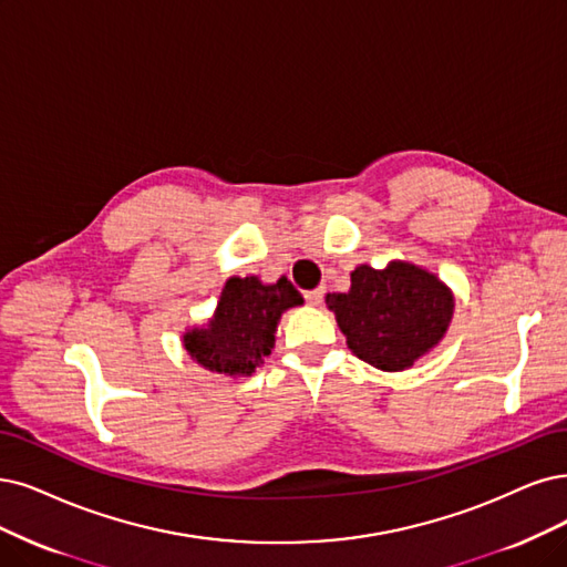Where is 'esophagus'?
<instances>
[{
  "mask_svg": "<svg viewBox=\"0 0 567 567\" xmlns=\"http://www.w3.org/2000/svg\"><path fill=\"white\" fill-rule=\"evenodd\" d=\"M303 299H306V303H308V306H320V303H322V299H324V289H322V287H318V289H310V291H306Z\"/></svg>",
  "mask_w": 567,
  "mask_h": 567,
  "instance_id": "34e87169",
  "label": "esophagus"
}]
</instances>
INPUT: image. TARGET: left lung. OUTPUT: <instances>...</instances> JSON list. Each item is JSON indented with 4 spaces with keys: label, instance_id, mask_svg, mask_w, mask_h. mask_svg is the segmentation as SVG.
Returning <instances> with one entry per match:
<instances>
[{
    "label": "left lung",
    "instance_id": "obj_1",
    "mask_svg": "<svg viewBox=\"0 0 567 567\" xmlns=\"http://www.w3.org/2000/svg\"><path fill=\"white\" fill-rule=\"evenodd\" d=\"M327 306L360 360L381 371H404L444 339L455 299L434 272L390 261L383 270L354 268L350 291L329 295Z\"/></svg>",
    "mask_w": 567,
    "mask_h": 567
}]
</instances>
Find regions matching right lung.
<instances>
[{"mask_svg":"<svg viewBox=\"0 0 567 567\" xmlns=\"http://www.w3.org/2000/svg\"><path fill=\"white\" fill-rule=\"evenodd\" d=\"M303 297L287 278L264 285L257 276L228 278L213 320L184 333V348L200 367L249 375L276 346L285 310L301 306Z\"/></svg>","mask_w":567,"mask_h":567,"instance_id":"add662e5","label":"right lung"}]
</instances>
